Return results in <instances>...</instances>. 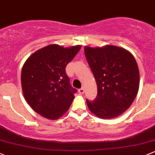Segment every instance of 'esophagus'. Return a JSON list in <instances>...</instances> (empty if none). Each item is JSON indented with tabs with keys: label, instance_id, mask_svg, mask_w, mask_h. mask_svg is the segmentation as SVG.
I'll list each match as a JSON object with an SVG mask.
<instances>
[{
	"label": "esophagus",
	"instance_id": "1",
	"mask_svg": "<svg viewBox=\"0 0 155 155\" xmlns=\"http://www.w3.org/2000/svg\"><path fill=\"white\" fill-rule=\"evenodd\" d=\"M78 92H79L80 94H84V87H82V88L78 89Z\"/></svg>",
	"mask_w": 155,
	"mask_h": 155
}]
</instances>
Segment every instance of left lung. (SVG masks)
Here are the masks:
<instances>
[{"instance_id": "left-lung-1", "label": "left lung", "mask_w": 155, "mask_h": 155, "mask_svg": "<svg viewBox=\"0 0 155 155\" xmlns=\"http://www.w3.org/2000/svg\"><path fill=\"white\" fill-rule=\"evenodd\" d=\"M84 53L97 84L94 101L87 100L89 110L101 119H112L124 113L136 98L140 72L128 51L114 45L86 46Z\"/></svg>"}]
</instances>
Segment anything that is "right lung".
<instances>
[{
  "label": "right lung",
  "mask_w": 155,
  "mask_h": 155,
  "mask_svg": "<svg viewBox=\"0 0 155 155\" xmlns=\"http://www.w3.org/2000/svg\"><path fill=\"white\" fill-rule=\"evenodd\" d=\"M81 48L50 45L31 54L22 67L24 96L32 109L43 117L55 120L71 106L77 89L70 84L66 67Z\"/></svg>",
  "instance_id": "1"
}]
</instances>
